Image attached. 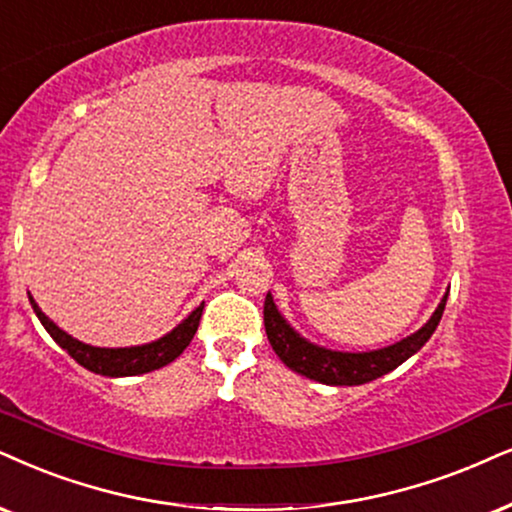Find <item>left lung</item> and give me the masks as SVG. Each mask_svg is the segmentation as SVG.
Wrapping results in <instances>:
<instances>
[{"mask_svg":"<svg viewBox=\"0 0 512 512\" xmlns=\"http://www.w3.org/2000/svg\"><path fill=\"white\" fill-rule=\"evenodd\" d=\"M446 297H449V293L442 297L435 314L430 316V321L420 331L394 342L390 347L375 349V352H333V349L304 340L278 312L271 293H267V300H264V328H267V338L278 354V359L290 371L323 385H364L380 378V375L394 371V368L404 364L406 359L413 357L430 340V335L435 333L439 319L444 314Z\"/></svg>","mask_w":512,"mask_h":512,"instance_id":"left-lung-1","label":"left lung"}]
</instances>
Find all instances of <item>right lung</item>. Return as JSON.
I'll return each mask as SVG.
<instances>
[{
  "label": "right lung",
  "instance_id": "add662e5",
  "mask_svg": "<svg viewBox=\"0 0 512 512\" xmlns=\"http://www.w3.org/2000/svg\"><path fill=\"white\" fill-rule=\"evenodd\" d=\"M30 304L35 309L37 319L42 321V326L47 328V333L54 338V342L61 349L73 357L77 364L87 368V371L99 373V375H108V378H122V375H141L148 371H155V368H163L179 357L189 342L193 340V335L198 331L200 316H203V304L193 309V312L186 316L184 321L179 323L174 331L163 335L160 340L148 342V345H139V347H92L84 345V342L75 340L73 335H68L66 331L56 326L54 321L49 319L47 314L37 307V302L32 300L30 295Z\"/></svg>",
  "mask_w": 512,
  "mask_h": 512
}]
</instances>
